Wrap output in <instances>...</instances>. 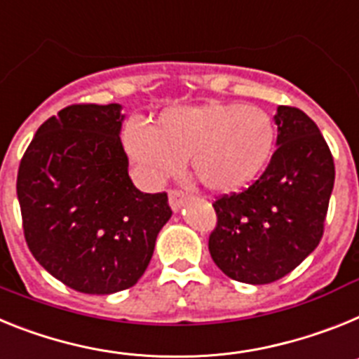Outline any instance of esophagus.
Instances as JSON below:
<instances>
[{"label": "esophagus", "instance_id": "1", "mask_svg": "<svg viewBox=\"0 0 359 359\" xmlns=\"http://www.w3.org/2000/svg\"><path fill=\"white\" fill-rule=\"evenodd\" d=\"M184 198H186V195L182 191H179V189H170V193H168V201H170V205L173 211L179 210L180 205H182Z\"/></svg>", "mask_w": 359, "mask_h": 359}]
</instances>
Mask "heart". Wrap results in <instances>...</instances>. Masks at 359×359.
<instances>
[{"label":"heart","mask_w":359,"mask_h":359,"mask_svg":"<svg viewBox=\"0 0 359 359\" xmlns=\"http://www.w3.org/2000/svg\"><path fill=\"white\" fill-rule=\"evenodd\" d=\"M124 148L151 179L168 175L188 157L193 177L217 193H233L266 170L276 148V123L264 108L240 102L175 106L154 123L132 121Z\"/></svg>","instance_id":"heart-1"}]
</instances>
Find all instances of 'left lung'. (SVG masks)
Returning a JSON list of instances; mask_svg holds the SVG:
<instances>
[{
  "label": "left lung",
  "instance_id": "8db88e82",
  "mask_svg": "<svg viewBox=\"0 0 359 359\" xmlns=\"http://www.w3.org/2000/svg\"><path fill=\"white\" fill-rule=\"evenodd\" d=\"M276 151L249 188L213 202L210 253L236 282L283 278L318 248L334 186V161L309 115L278 106Z\"/></svg>",
  "mask_w": 359,
  "mask_h": 359
}]
</instances>
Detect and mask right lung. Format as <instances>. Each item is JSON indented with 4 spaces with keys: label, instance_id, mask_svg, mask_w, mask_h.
<instances>
[{
    "label": "right lung",
    "instance_id": "right-lung-1",
    "mask_svg": "<svg viewBox=\"0 0 359 359\" xmlns=\"http://www.w3.org/2000/svg\"><path fill=\"white\" fill-rule=\"evenodd\" d=\"M121 104H72L39 126L18 171L30 253L54 278L111 294L144 274L168 195L142 193L128 175Z\"/></svg>",
    "mask_w": 359,
    "mask_h": 359
}]
</instances>
